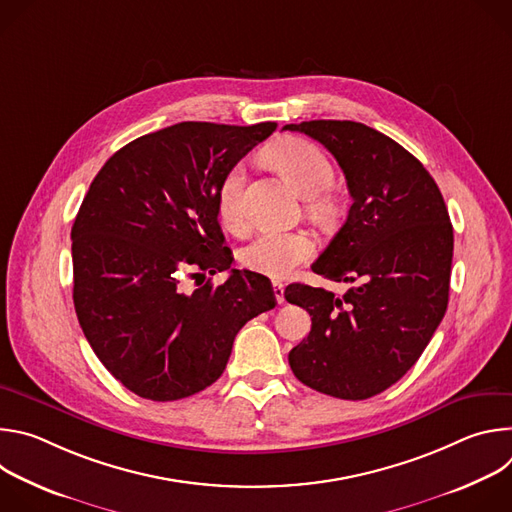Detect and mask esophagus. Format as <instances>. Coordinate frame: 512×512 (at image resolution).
<instances>
[{"label":"esophagus","mask_w":512,"mask_h":512,"mask_svg":"<svg viewBox=\"0 0 512 512\" xmlns=\"http://www.w3.org/2000/svg\"><path fill=\"white\" fill-rule=\"evenodd\" d=\"M283 291H285V285H283L281 281H273V296H275V302H277V304H283V302H285Z\"/></svg>","instance_id":"1"}]
</instances>
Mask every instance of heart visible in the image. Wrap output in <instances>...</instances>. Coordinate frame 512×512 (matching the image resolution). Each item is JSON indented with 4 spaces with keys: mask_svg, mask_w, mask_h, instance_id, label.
Masks as SVG:
<instances>
[{
    "mask_svg": "<svg viewBox=\"0 0 512 512\" xmlns=\"http://www.w3.org/2000/svg\"><path fill=\"white\" fill-rule=\"evenodd\" d=\"M271 162L281 174L306 196L308 212L318 221H330L336 216L338 204L326 190L334 182V166L328 156L306 139H289L271 150ZM243 182L245 168L241 164L227 170L216 190V212L225 229L231 233H243L247 229V216L243 208ZM316 251L314 239L304 231H267L255 237L241 251V263L245 269L281 279L298 265L306 263Z\"/></svg>",
    "mask_w": 512,
    "mask_h": 512,
    "instance_id": "b5f03b06",
    "label": "heart"
}]
</instances>
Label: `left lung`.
I'll use <instances>...</instances> for the list:
<instances>
[{"label":"left lung","instance_id":"left-lung-1","mask_svg":"<svg viewBox=\"0 0 512 512\" xmlns=\"http://www.w3.org/2000/svg\"><path fill=\"white\" fill-rule=\"evenodd\" d=\"M283 129L320 141L346 176L350 210L312 271L356 283L342 298L304 283L283 291L312 316L308 338L289 352V367L324 395L369 399L413 367L446 314L450 214L423 164L381 131L332 119Z\"/></svg>","mask_w":512,"mask_h":512}]
</instances>
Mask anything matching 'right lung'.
Returning a JSON list of instances; mask_svg holds the SVG:
<instances>
[{
	"label": "right lung",
	"mask_w": 512,
	"mask_h": 512,
	"mask_svg": "<svg viewBox=\"0 0 512 512\" xmlns=\"http://www.w3.org/2000/svg\"><path fill=\"white\" fill-rule=\"evenodd\" d=\"M277 123L184 121L141 135L95 176L72 225V300L105 369L152 401L190 397L223 375L237 332L275 308L267 277L232 269L192 295L186 274L231 268L216 190Z\"/></svg>",
	"instance_id": "right-lung-1"
}]
</instances>
